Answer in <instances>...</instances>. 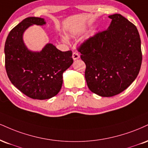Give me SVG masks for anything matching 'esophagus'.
Returning <instances> with one entry per match:
<instances>
[{"label":"esophagus","instance_id":"obj_1","mask_svg":"<svg viewBox=\"0 0 148 148\" xmlns=\"http://www.w3.org/2000/svg\"><path fill=\"white\" fill-rule=\"evenodd\" d=\"M79 57H80V56H79V53H77L76 51H74V52L72 53V58L74 60L79 59Z\"/></svg>","mask_w":148,"mask_h":148}]
</instances>
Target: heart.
Here are the masks:
<instances>
[{
    "label": "heart",
    "mask_w": 148,
    "mask_h": 148,
    "mask_svg": "<svg viewBox=\"0 0 148 148\" xmlns=\"http://www.w3.org/2000/svg\"><path fill=\"white\" fill-rule=\"evenodd\" d=\"M63 40H64V41H66V40H67L66 38H63Z\"/></svg>",
    "instance_id": "1"
}]
</instances>
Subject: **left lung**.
<instances>
[{"label":"left lung","mask_w":148,"mask_h":148,"mask_svg":"<svg viewBox=\"0 0 148 148\" xmlns=\"http://www.w3.org/2000/svg\"><path fill=\"white\" fill-rule=\"evenodd\" d=\"M108 29L95 34L79 47L86 65L89 89L104 97L120 94L136 79L142 63L140 38L136 27L119 14Z\"/></svg>","instance_id":"1"}]
</instances>
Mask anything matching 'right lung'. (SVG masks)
I'll use <instances>...</instances> for the list:
<instances>
[{"mask_svg":"<svg viewBox=\"0 0 148 148\" xmlns=\"http://www.w3.org/2000/svg\"><path fill=\"white\" fill-rule=\"evenodd\" d=\"M33 24L45 19L28 17L9 33L5 45V69L10 81L28 97L45 100L56 96L63 84V73L73 63L72 51H62L48 43L40 52L28 50L23 34Z\"/></svg>","mask_w":148,"mask_h":148,"instance_id":"add662e5","label":"right lung"}]
</instances>
